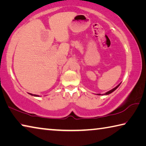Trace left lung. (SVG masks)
Masks as SVG:
<instances>
[{
	"label": "left lung",
	"instance_id": "obj_1",
	"mask_svg": "<svg viewBox=\"0 0 146 146\" xmlns=\"http://www.w3.org/2000/svg\"><path fill=\"white\" fill-rule=\"evenodd\" d=\"M120 84H121V83H120V84H119L118 85H117L115 88H114V89H113L111 90H109V91L107 92L106 93H105L104 94H102V95H108V94H111V93H112V92H114V90H115L117 89V88H118V87H119V86H120ZM98 95H101V94H98Z\"/></svg>",
	"mask_w": 146,
	"mask_h": 146
}]
</instances>
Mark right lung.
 <instances>
[{
  "label": "right lung",
  "instance_id": "right-lung-1",
  "mask_svg": "<svg viewBox=\"0 0 146 146\" xmlns=\"http://www.w3.org/2000/svg\"><path fill=\"white\" fill-rule=\"evenodd\" d=\"M30 95H32V96H37V95H35V94H30Z\"/></svg>",
  "mask_w": 146,
  "mask_h": 146
}]
</instances>
